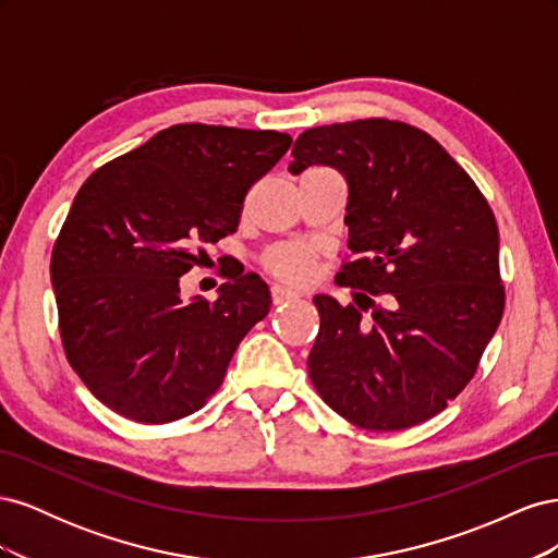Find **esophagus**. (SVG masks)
Wrapping results in <instances>:
<instances>
[{
    "label": "esophagus",
    "instance_id": "34e87169",
    "mask_svg": "<svg viewBox=\"0 0 558 558\" xmlns=\"http://www.w3.org/2000/svg\"><path fill=\"white\" fill-rule=\"evenodd\" d=\"M300 293L298 291H293V289H289V286H281V283H275L272 286V300H275V305H281V302H289V300H293V298H298Z\"/></svg>",
    "mask_w": 558,
    "mask_h": 558
}]
</instances>
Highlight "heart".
Segmentation results:
<instances>
[{"label":"heart","instance_id":"b5f03b06","mask_svg":"<svg viewBox=\"0 0 558 558\" xmlns=\"http://www.w3.org/2000/svg\"><path fill=\"white\" fill-rule=\"evenodd\" d=\"M314 248L310 244H281L267 253L265 265L272 275L281 277L283 281L302 283L307 281L314 272Z\"/></svg>","mask_w":558,"mask_h":558}]
</instances>
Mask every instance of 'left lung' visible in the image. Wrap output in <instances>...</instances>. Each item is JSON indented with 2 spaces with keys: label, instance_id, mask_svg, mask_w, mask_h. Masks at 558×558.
I'll list each match as a JSON object with an SVG mask.
<instances>
[{
  "label": "left lung",
  "instance_id": "left-lung-1",
  "mask_svg": "<svg viewBox=\"0 0 558 558\" xmlns=\"http://www.w3.org/2000/svg\"><path fill=\"white\" fill-rule=\"evenodd\" d=\"M312 165L335 167L349 185L344 223L356 260L335 281L387 298L361 293L363 305L347 307L314 298L310 379L359 428L424 424L475 377L502 318L496 216L428 132L400 121L310 128L289 170Z\"/></svg>",
  "mask_w": 558,
  "mask_h": 558
}]
</instances>
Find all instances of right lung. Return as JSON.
Listing matches in <instances>:
<instances>
[{"label":"right lung","instance_id":"right-lung-1","mask_svg":"<svg viewBox=\"0 0 558 558\" xmlns=\"http://www.w3.org/2000/svg\"><path fill=\"white\" fill-rule=\"evenodd\" d=\"M275 130L181 123L93 172L50 256L66 361L109 410L170 424L223 384L272 305L258 275L207 302L179 281L240 226L248 189L289 150Z\"/></svg>","mask_w":558,"mask_h":558}]
</instances>
